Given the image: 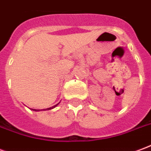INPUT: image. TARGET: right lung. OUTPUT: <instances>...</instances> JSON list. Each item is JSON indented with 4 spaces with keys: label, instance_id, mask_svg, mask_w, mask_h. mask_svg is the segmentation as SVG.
Wrapping results in <instances>:
<instances>
[{
    "label": "right lung",
    "instance_id": "obj_1",
    "mask_svg": "<svg viewBox=\"0 0 151 151\" xmlns=\"http://www.w3.org/2000/svg\"><path fill=\"white\" fill-rule=\"evenodd\" d=\"M57 104H56L55 106H53V107H51V108H47V110H49V109H52V108H55V107H56V106H57ZM32 110H34V109H32ZM34 111H39V110H36V109H35Z\"/></svg>",
    "mask_w": 151,
    "mask_h": 151
}]
</instances>
